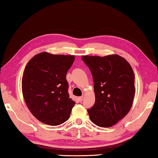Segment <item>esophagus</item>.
<instances>
[{
    "mask_svg": "<svg viewBox=\"0 0 158 158\" xmlns=\"http://www.w3.org/2000/svg\"><path fill=\"white\" fill-rule=\"evenodd\" d=\"M83 100H84V96H81V97L78 98V100H79V102H82Z\"/></svg>",
    "mask_w": 158,
    "mask_h": 158,
    "instance_id": "esophagus-1",
    "label": "esophagus"
}]
</instances>
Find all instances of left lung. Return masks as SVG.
Masks as SVG:
<instances>
[{"label": "left lung", "instance_id": "obj_1", "mask_svg": "<svg viewBox=\"0 0 158 158\" xmlns=\"http://www.w3.org/2000/svg\"><path fill=\"white\" fill-rule=\"evenodd\" d=\"M91 72L95 102L88 110L90 121L109 127L123 118L132 107L135 95V74L130 63L117 54L82 56Z\"/></svg>", "mask_w": 158, "mask_h": 158}]
</instances>
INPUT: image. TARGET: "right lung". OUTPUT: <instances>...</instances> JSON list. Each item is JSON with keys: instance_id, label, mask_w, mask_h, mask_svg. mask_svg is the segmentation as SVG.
I'll return each instance as SVG.
<instances>
[{"instance_id": "add662e5", "label": "right lung", "mask_w": 158, "mask_h": 158, "mask_svg": "<svg viewBox=\"0 0 158 158\" xmlns=\"http://www.w3.org/2000/svg\"><path fill=\"white\" fill-rule=\"evenodd\" d=\"M73 55L36 54L23 72L21 87L29 111L44 124L56 126L68 120L75 102L69 98L66 74Z\"/></svg>"}]
</instances>
